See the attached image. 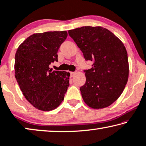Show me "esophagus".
Returning <instances> with one entry per match:
<instances>
[{
    "mask_svg": "<svg viewBox=\"0 0 146 146\" xmlns=\"http://www.w3.org/2000/svg\"><path fill=\"white\" fill-rule=\"evenodd\" d=\"M76 74L75 72H71V77H74V75Z\"/></svg>",
    "mask_w": 146,
    "mask_h": 146,
    "instance_id": "34e87169",
    "label": "esophagus"
}]
</instances>
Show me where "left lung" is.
<instances>
[{
  "mask_svg": "<svg viewBox=\"0 0 146 146\" xmlns=\"http://www.w3.org/2000/svg\"><path fill=\"white\" fill-rule=\"evenodd\" d=\"M93 67L85 70L86 82L80 91L89 108L100 110L115 102L129 77L127 53L121 40L102 27H82L68 31Z\"/></svg>",
  "mask_w": 146,
  "mask_h": 146,
  "instance_id": "8db88e82",
  "label": "left lung"
}]
</instances>
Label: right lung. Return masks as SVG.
<instances>
[{"label":"right lung","mask_w":146,"mask_h":146,"mask_svg":"<svg viewBox=\"0 0 146 146\" xmlns=\"http://www.w3.org/2000/svg\"><path fill=\"white\" fill-rule=\"evenodd\" d=\"M67 36L66 31L35 33L27 37L15 54V78L26 100L38 110H55L64 100L70 73L52 71L57 51Z\"/></svg>","instance_id":"1"}]
</instances>
